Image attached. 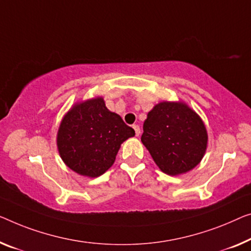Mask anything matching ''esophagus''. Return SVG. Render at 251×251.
I'll return each mask as SVG.
<instances>
[{
  "instance_id": "1",
  "label": "esophagus",
  "mask_w": 251,
  "mask_h": 251,
  "mask_svg": "<svg viewBox=\"0 0 251 251\" xmlns=\"http://www.w3.org/2000/svg\"><path fill=\"white\" fill-rule=\"evenodd\" d=\"M133 128H134V130H135V135H136V136L140 135V134H141L140 126H138V125H133Z\"/></svg>"
}]
</instances>
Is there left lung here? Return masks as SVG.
Masks as SVG:
<instances>
[{
	"label": "left lung",
	"mask_w": 251,
	"mask_h": 251,
	"mask_svg": "<svg viewBox=\"0 0 251 251\" xmlns=\"http://www.w3.org/2000/svg\"><path fill=\"white\" fill-rule=\"evenodd\" d=\"M142 143L164 174L176 176L195 168L207 145L204 123L182 102H160L148 114Z\"/></svg>",
	"instance_id": "8db88e82"
}]
</instances>
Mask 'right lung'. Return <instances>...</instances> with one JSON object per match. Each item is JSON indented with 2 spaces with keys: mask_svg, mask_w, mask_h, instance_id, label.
<instances>
[{
  "mask_svg": "<svg viewBox=\"0 0 251 251\" xmlns=\"http://www.w3.org/2000/svg\"><path fill=\"white\" fill-rule=\"evenodd\" d=\"M135 135L102 98L78 103L63 119L57 134L59 154L78 175L98 177L115 162L121 144Z\"/></svg>",
  "mask_w": 251,
  "mask_h": 251,
  "instance_id": "obj_1",
  "label": "right lung"
}]
</instances>
